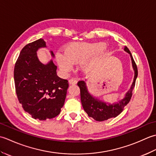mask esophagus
I'll list each match as a JSON object with an SVG mask.
<instances>
[{
    "label": "esophagus",
    "mask_w": 156,
    "mask_h": 156,
    "mask_svg": "<svg viewBox=\"0 0 156 156\" xmlns=\"http://www.w3.org/2000/svg\"><path fill=\"white\" fill-rule=\"evenodd\" d=\"M69 84H76L77 83V80L75 78H71L69 80Z\"/></svg>",
    "instance_id": "1"
}]
</instances>
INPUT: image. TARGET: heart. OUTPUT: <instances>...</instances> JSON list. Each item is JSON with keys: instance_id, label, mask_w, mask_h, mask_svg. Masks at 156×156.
<instances>
[{"instance_id": "heart-1", "label": "heart", "mask_w": 156, "mask_h": 156, "mask_svg": "<svg viewBox=\"0 0 156 156\" xmlns=\"http://www.w3.org/2000/svg\"><path fill=\"white\" fill-rule=\"evenodd\" d=\"M103 50V44L90 43H72L64 48V54L58 52L56 59L62 71L70 70L72 64L82 63L92 57L95 53L98 54ZM88 64H86L87 66Z\"/></svg>"}]
</instances>
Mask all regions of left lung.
Masks as SVG:
<instances>
[{"instance_id":"obj_1","label":"left lung","mask_w":156,"mask_h":156,"mask_svg":"<svg viewBox=\"0 0 156 156\" xmlns=\"http://www.w3.org/2000/svg\"><path fill=\"white\" fill-rule=\"evenodd\" d=\"M124 50L130 55L135 74L133 82L131 86L130 89L127 92L125 97L121 100L113 104H109L101 101L98 100L97 98L94 97L90 93H89L87 84L84 81L82 80L78 82V86L80 89L81 102L84 110L89 117H92L97 121H104L108 119L117 117L123 111L124 107L129 103L131 98L132 92L135 87L138 72L136 64H135L129 49L125 46L124 47Z\"/></svg>"}]
</instances>
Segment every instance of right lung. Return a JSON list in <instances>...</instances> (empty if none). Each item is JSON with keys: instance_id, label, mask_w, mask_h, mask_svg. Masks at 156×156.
Instances as JSON below:
<instances>
[{"instance_id": "add662e5", "label": "right lung", "mask_w": 156, "mask_h": 156, "mask_svg": "<svg viewBox=\"0 0 156 156\" xmlns=\"http://www.w3.org/2000/svg\"><path fill=\"white\" fill-rule=\"evenodd\" d=\"M39 39L26 45L20 52L14 69L16 96L24 111L35 119L44 121L58 116L64 106L68 81L59 78L52 60L44 64L37 51L46 48ZM52 57L54 54L50 51Z\"/></svg>"}]
</instances>
